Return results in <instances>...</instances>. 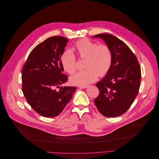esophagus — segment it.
I'll return each instance as SVG.
<instances>
[{
    "label": "esophagus",
    "mask_w": 159,
    "mask_h": 159,
    "mask_svg": "<svg viewBox=\"0 0 159 159\" xmlns=\"http://www.w3.org/2000/svg\"><path fill=\"white\" fill-rule=\"evenodd\" d=\"M89 86L87 85V86H79V88H87Z\"/></svg>",
    "instance_id": "obj_1"
}]
</instances>
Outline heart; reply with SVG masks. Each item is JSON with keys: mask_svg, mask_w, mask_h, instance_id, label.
<instances>
[{"mask_svg": "<svg viewBox=\"0 0 159 159\" xmlns=\"http://www.w3.org/2000/svg\"><path fill=\"white\" fill-rule=\"evenodd\" d=\"M78 56L85 59L84 67L86 68L70 78L71 84L77 86H87L97 81L98 76H104L110 71L112 62L113 53L107 44H98L87 38L78 40L73 47ZM62 69L72 75L76 70V57L70 51L63 52L60 56Z\"/></svg>", "mask_w": 159, "mask_h": 159, "instance_id": "heart-1", "label": "heart"}]
</instances>
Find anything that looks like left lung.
Instances as JSON below:
<instances>
[{"label": "left lung", "mask_w": 159, "mask_h": 159, "mask_svg": "<svg viewBox=\"0 0 159 159\" xmlns=\"http://www.w3.org/2000/svg\"><path fill=\"white\" fill-rule=\"evenodd\" d=\"M113 53L111 67L106 76L97 83L100 94L94 103L101 114L107 117L123 115L134 103L139 92L141 69L139 62L121 40L108 34H99Z\"/></svg>", "instance_id": "left-lung-1"}]
</instances>
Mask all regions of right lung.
<instances>
[{"label": "right lung", "instance_id": "1", "mask_svg": "<svg viewBox=\"0 0 159 159\" xmlns=\"http://www.w3.org/2000/svg\"><path fill=\"white\" fill-rule=\"evenodd\" d=\"M68 39L52 36L30 52L22 70V89L36 113L48 118L59 115L72 98L76 86H61L68 81L60 56Z\"/></svg>", "mask_w": 159, "mask_h": 159}]
</instances>
